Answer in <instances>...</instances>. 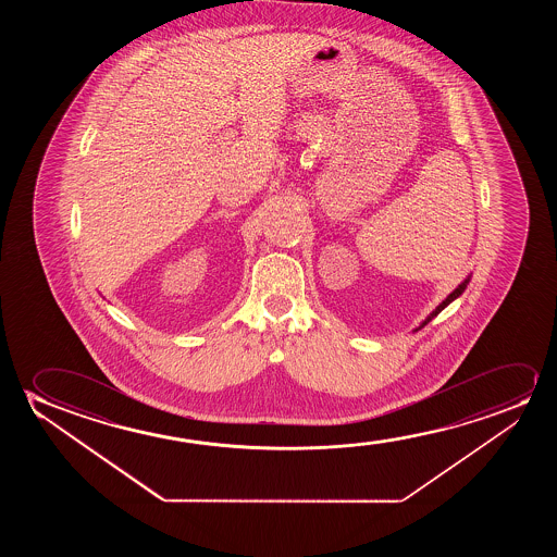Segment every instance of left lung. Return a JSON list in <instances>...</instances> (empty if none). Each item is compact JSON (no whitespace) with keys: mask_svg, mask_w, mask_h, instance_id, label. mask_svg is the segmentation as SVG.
Wrapping results in <instances>:
<instances>
[{"mask_svg":"<svg viewBox=\"0 0 557 557\" xmlns=\"http://www.w3.org/2000/svg\"><path fill=\"white\" fill-rule=\"evenodd\" d=\"M468 283H470V275H468V277H466L465 282L460 283V285H458L457 289L453 290V293H450L449 297L445 298V300H443L442 305L437 306V308H435L434 312L430 313V315H428L426 320L422 321V323H420V327L419 329H422L424 327V325H428V323H430V321L434 320L435 315H437V313L442 312L443 308H445V306H449L450 302H453V300H455V298H458L460 297V295H462V293H465V289H466V285H468ZM419 329H414V331H419Z\"/></svg>","mask_w":557,"mask_h":557,"instance_id":"1","label":"left lung"}]
</instances>
